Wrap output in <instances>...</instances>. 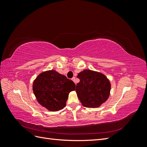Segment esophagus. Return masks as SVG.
<instances>
[{
	"label": "esophagus",
	"instance_id": "obj_1",
	"mask_svg": "<svg viewBox=\"0 0 147 147\" xmlns=\"http://www.w3.org/2000/svg\"><path fill=\"white\" fill-rule=\"evenodd\" d=\"M72 80L75 82V77H73V78H72Z\"/></svg>",
	"mask_w": 147,
	"mask_h": 147
}]
</instances>
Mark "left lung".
<instances>
[{
  "label": "left lung",
  "mask_w": 147,
  "mask_h": 147,
  "mask_svg": "<svg viewBox=\"0 0 147 147\" xmlns=\"http://www.w3.org/2000/svg\"><path fill=\"white\" fill-rule=\"evenodd\" d=\"M80 82L76 86V92L82 105L86 107H98L107 100L110 94V83L101 73L90 70L80 72Z\"/></svg>",
  "instance_id": "left-lung-1"
}]
</instances>
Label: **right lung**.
<instances>
[{"label": "right lung", "mask_w": 147, "mask_h": 147, "mask_svg": "<svg viewBox=\"0 0 147 147\" xmlns=\"http://www.w3.org/2000/svg\"><path fill=\"white\" fill-rule=\"evenodd\" d=\"M75 90L72 80L53 70L40 74L33 83V91L39 104L54 112L64 107L69 93Z\"/></svg>", "instance_id": "1"}]
</instances>
